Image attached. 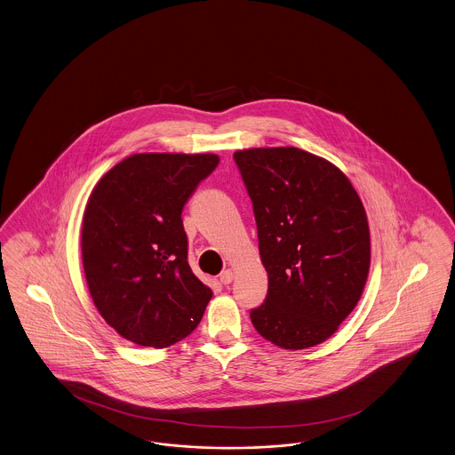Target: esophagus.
<instances>
[{
  "mask_svg": "<svg viewBox=\"0 0 455 455\" xmlns=\"http://www.w3.org/2000/svg\"><path fill=\"white\" fill-rule=\"evenodd\" d=\"M232 281H234V271L227 269V271H223V273L220 274V283H221V284H230Z\"/></svg>",
  "mask_w": 455,
  "mask_h": 455,
  "instance_id": "obj_1",
  "label": "esophagus"
}]
</instances>
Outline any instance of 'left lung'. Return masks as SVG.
<instances>
[{"label": "left lung", "mask_w": 455, "mask_h": 455, "mask_svg": "<svg viewBox=\"0 0 455 455\" xmlns=\"http://www.w3.org/2000/svg\"><path fill=\"white\" fill-rule=\"evenodd\" d=\"M234 159L269 277L252 325L281 348L318 346L363 296L371 264L363 201L337 165L296 147L236 150Z\"/></svg>", "instance_id": "left-lung-1"}]
</instances>
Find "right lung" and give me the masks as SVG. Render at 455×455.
<instances>
[{"label": "right lung", "instance_id": "add662e5", "mask_svg": "<svg viewBox=\"0 0 455 455\" xmlns=\"http://www.w3.org/2000/svg\"><path fill=\"white\" fill-rule=\"evenodd\" d=\"M219 163L215 154H133L90 195L81 252L92 303L137 346L180 342L213 296L188 264L181 213Z\"/></svg>", "mask_w": 455, "mask_h": 455}]
</instances>
